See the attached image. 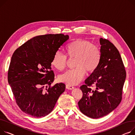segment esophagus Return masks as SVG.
<instances>
[{
	"instance_id": "34e87169",
	"label": "esophagus",
	"mask_w": 135,
	"mask_h": 135,
	"mask_svg": "<svg viewBox=\"0 0 135 135\" xmlns=\"http://www.w3.org/2000/svg\"><path fill=\"white\" fill-rule=\"evenodd\" d=\"M66 87L67 89H70V90H71V89H73L74 87L72 86H70V85H66Z\"/></svg>"
}]
</instances>
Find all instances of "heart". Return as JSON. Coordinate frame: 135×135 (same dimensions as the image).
Masks as SVG:
<instances>
[{"label":"heart","instance_id":"heart-1","mask_svg":"<svg viewBox=\"0 0 135 135\" xmlns=\"http://www.w3.org/2000/svg\"><path fill=\"white\" fill-rule=\"evenodd\" d=\"M66 51L69 59H75V68L69 70L59 76L61 82L69 85L78 84L87 73H92L99 65L101 51L97 46L90 41L78 39L69 43L66 47ZM66 56L59 51H56L52 55L51 64L59 70H63L67 64Z\"/></svg>","mask_w":135,"mask_h":135}]
</instances>
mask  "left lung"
Returning <instances> with one entry per match:
<instances>
[{
  "instance_id": "1",
  "label": "left lung",
  "mask_w": 135,
  "mask_h": 135,
  "mask_svg": "<svg viewBox=\"0 0 135 135\" xmlns=\"http://www.w3.org/2000/svg\"><path fill=\"white\" fill-rule=\"evenodd\" d=\"M99 65L80 87L83 95L78 102L80 111L92 118L107 115L120 104L126 71L119 51L110 41L100 38ZM94 86L92 90L91 86Z\"/></svg>"
}]
</instances>
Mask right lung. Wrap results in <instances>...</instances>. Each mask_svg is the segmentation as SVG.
I'll use <instances>...</instances> for the list:
<instances>
[{"instance_id":"1","label":"right lung","mask_w":135,"mask_h":135,"mask_svg":"<svg viewBox=\"0 0 135 135\" xmlns=\"http://www.w3.org/2000/svg\"><path fill=\"white\" fill-rule=\"evenodd\" d=\"M68 39V35L62 33L37 36L13 52L8 70V83L23 112L35 118L46 116L64 92L65 84L51 86L55 76L51 61L54 54Z\"/></svg>"}]
</instances>
